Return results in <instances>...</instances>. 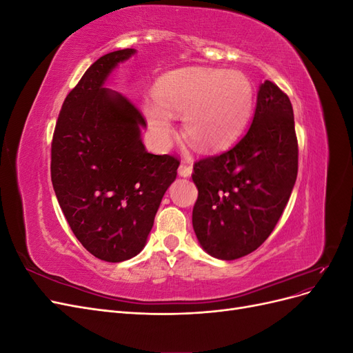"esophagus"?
Returning <instances> with one entry per match:
<instances>
[{
  "instance_id": "obj_1",
  "label": "esophagus",
  "mask_w": 353,
  "mask_h": 353,
  "mask_svg": "<svg viewBox=\"0 0 353 353\" xmlns=\"http://www.w3.org/2000/svg\"><path fill=\"white\" fill-rule=\"evenodd\" d=\"M178 174L181 175V176H184V178H187V176H190L191 174H193V166L191 165H188V163H181L179 165V168H178Z\"/></svg>"
}]
</instances>
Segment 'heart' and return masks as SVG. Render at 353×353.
<instances>
[{
  "label": "heart",
  "mask_w": 353,
  "mask_h": 353,
  "mask_svg": "<svg viewBox=\"0 0 353 353\" xmlns=\"http://www.w3.org/2000/svg\"><path fill=\"white\" fill-rule=\"evenodd\" d=\"M254 108V87L237 70L184 68L160 79L157 97L144 103V113L159 143L174 135V116L200 150L218 152L232 144L248 126Z\"/></svg>",
  "instance_id": "b5f03b06"
}]
</instances>
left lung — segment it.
Segmentation results:
<instances>
[{
	"label": "left lung",
	"mask_w": 353,
	"mask_h": 353,
	"mask_svg": "<svg viewBox=\"0 0 353 353\" xmlns=\"http://www.w3.org/2000/svg\"><path fill=\"white\" fill-rule=\"evenodd\" d=\"M292 103L271 81L258 92L249 131L228 152L194 163L193 228L203 250L234 261L270 237L297 176Z\"/></svg>",
	"instance_id": "1"
}]
</instances>
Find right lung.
<instances>
[{"mask_svg":"<svg viewBox=\"0 0 353 353\" xmlns=\"http://www.w3.org/2000/svg\"><path fill=\"white\" fill-rule=\"evenodd\" d=\"M134 48L92 63L63 103L51 143V181L81 244L95 258L122 262L140 253L178 159L145 150V121L122 94L104 88Z\"/></svg>","mask_w":353,"mask_h":353,"instance_id":"obj_1","label":"right lung"}]
</instances>
